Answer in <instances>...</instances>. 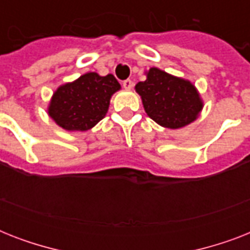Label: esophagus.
<instances>
[{"instance_id":"1","label":"esophagus","mask_w":250,"mask_h":250,"mask_svg":"<svg viewBox=\"0 0 250 250\" xmlns=\"http://www.w3.org/2000/svg\"><path fill=\"white\" fill-rule=\"evenodd\" d=\"M132 86H133L132 80H125V82H123V88H125V90H131L132 89Z\"/></svg>"}]
</instances>
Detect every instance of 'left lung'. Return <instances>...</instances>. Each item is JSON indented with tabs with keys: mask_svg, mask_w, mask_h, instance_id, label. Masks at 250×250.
Listing matches in <instances>:
<instances>
[{
	"mask_svg": "<svg viewBox=\"0 0 250 250\" xmlns=\"http://www.w3.org/2000/svg\"><path fill=\"white\" fill-rule=\"evenodd\" d=\"M145 75L146 79L139 82L135 89L145 113L157 125L179 129L197 119L204 101L193 83L157 67H150Z\"/></svg>",
	"mask_w": 250,
	"mask_h": 250,
	"instance_id": "1",
	"label": "left lung"
}]
</instances>
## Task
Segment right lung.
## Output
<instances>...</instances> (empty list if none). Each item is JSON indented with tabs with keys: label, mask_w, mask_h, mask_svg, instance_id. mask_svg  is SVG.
I'll return each mask as SVG.
<instances>
[{
	"label": "right lung",
	"mask_w": 250,
	"mask_h": 250,
	"mask_svg": "<svg viewBox=\"0 0 250 250\" xmlns=\"http://www.w3.org/2000/svg\"><path fill=\"white\" fill-rule=\"evenodd\" d=\"M121 88L111 74L101 76L97 72H86L54 90L48 115L66 131H88L105 118L111 96Z\"/></svg>",
	"instance_id": "1"
}]
</instances>
